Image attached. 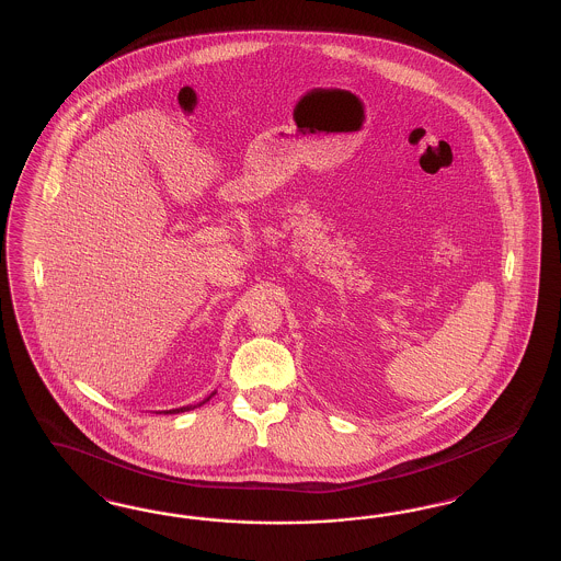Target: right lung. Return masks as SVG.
<instances>
[{"mask_svg": "<svg viewBox=\"0 0 561 561\" xmlns=\"http://www.w3.org/2000/svg\"><path fill=\"white\" fill-rule=\"evenodd\" d=\"M209 400V398H207ZM205 400V402H207ZM186 410H191V407H184V408H175V410H170V414H175V412H186Z\"/></svg>", "mask_w": 561, "mask_h": 561, "instance_id": "obj_1", "label": "right lung"}]
</instances>
